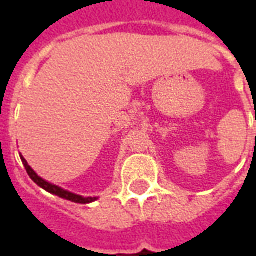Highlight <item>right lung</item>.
<instances>
[{
    "label": "right lung",
    "mask_w": 256,
    "mask_h": 256,
    "mask_svg": "<svg viewBox=\"0 0 256 256\" xmlns=\"http://www.w3.org/2000/svg\"><path fill=\"white\" fill-rule=\"evenodd\" d=\"M20 159H22V162H23V166L26 167V172H27V174L30 176L31 180H32L38 186H41L42 189H45L46 192L52 193V194H56V196H58V198H66V200H70V202H74V203H79V204H89L92 203V202H96V200L98 198H84V196H79V194H75V193L72 192H68V190L60 188V186L54 185V184L48 182V181H45L44 178L40 177V176H38V174H36V172H34L30 166H28L27 160H26L24 158H23L22 155H20Z\"/></svg>",
    "instance_id": "obj_1"
}]
</instances>
